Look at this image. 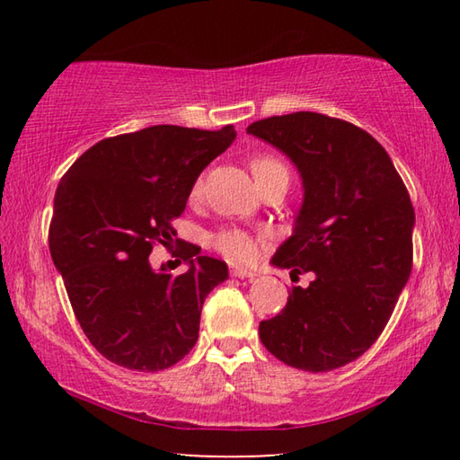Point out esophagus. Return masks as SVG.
Segmentation results:
<instances>
[{"label": "esophagus", "mask_w": 460, "mask_h": 460, "mask_svg": "<svg viewBox=\"0 0 460 460\" xmlns=\"http://www.w3.org/2000/svg\"><path fill=\"white\" fill-rule=\"evenodd\" d=\"M231 274L235 278H255V276H258L253 270H247V268H241V266H233Z\"/></svg>", "instance_id": "34e87169"}]
</instances>
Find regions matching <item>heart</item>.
<instances>
[{
    "mask_svg": "<svg viewBox=\"0 0 460 460\" xmlns=\"http://www.w3.org/2000/svg\"><path fill=\"white\" fill-rule=\"evenodd\" d=\"M278 170H286V166L279 162L274 155H255L252 160V172L255 176V182L261 181L263 176H268L271 172H278ZM202 190H205V176H199L197 181L192 182L190 189V197L199 199ZM213 249H217L223 258H227L229 261H237V263H247L253 261L255 255H258V249L261 243V237L252 235L239 227H223L217 233H213L211 239H208Z\"/></svg>",
    "mask_w": 460,
    "mask_h": 460,
    "instance_id": "heart-1",
    "label": "heart"
}]
</instances>
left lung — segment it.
Segmentation results:
<instances>
[{
	"mask_svg": "<svg viewBox=\"0 0 460 460\" xmlns=\"http://www.w3.org/2000/svg\"><path fill=\"white\" fill-rule=\"evenodd\" d=\"M247 134L284 152L305 189L292 237L271 266L292 278L314 274L260 323V339L290 367H342L377 341L410 278L416 215L406 184L376 137L329 115H274Z\"/></svg>",
	"mask_w": 460,
	"mask_h": 460,
	"instance_id": "1",
	"label": "left lung"
}]
</instances>
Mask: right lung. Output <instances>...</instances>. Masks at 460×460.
Segmentation results:
<instances>
[{
  "instance_id": "right-lung-1",
  "label": "right lung",
  "mask_w": 460,
  "mask_h": 460,
  "mask_svg": "<svg viewBox=\"0 0 460 460\" xmlns=\"http://www.w3.org/2000/svg\"><path fill=\"white\" fill-rule=\"evenodd\" d=\"M235 136L233 126H152L101 139L60 178L50 255L83 332L111 363L168 369L197 342L202 302L227 263L182 241L189 270L172 276L150 253L176 237L192 182Z\"/></svg>"
}]
</instances>
